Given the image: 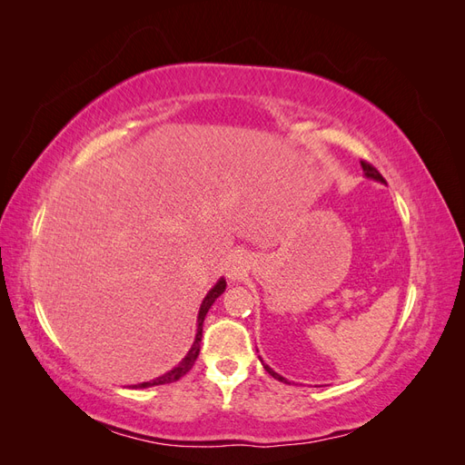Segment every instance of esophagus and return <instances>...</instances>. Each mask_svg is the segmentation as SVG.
<instances>
[{
    "mask_svg": "<svg viewBox=\"0 0 465 465\" xmlns=\"http://www.w3.org/2000/svg\"><path fill=\"white\" fill-rule=\"evenodd\" d=\"M241 272H242V262H241V258L234 256L231 265H229V275L236 277V275H241Z\"/></svg>",
    "mask_w": 465,
    "mask_h": 465,
    "instance_id": "1",
    "label": "esophagus"
}]
</instances>
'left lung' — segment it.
I'll use <instances>...</instances> for the list:
<instances>
[{
	"instance_id": "obj_1",
	"label": "left lung",
	"mask_w": 465,
	"mask_h": 465,
	"mask_svg": "<svg viewBox=\"0 0 465 465\" xmlns=\"http://www.w3.org/2000/svg\"><path fill=\"white\" fill-rule=\"evenodd\" d=\"M361 164H362V171H364V174H367L369 178H374V180H378V182H386V180H384V176L380 174V173L376 171V168H374V166H372L369 161H361ZM263 369H265L267 372H270L273 378L281 380V382H287V380H285L283 376H279L275 371H272L270 367H267V364H263Z\"/></svg>"
}]
</instances>
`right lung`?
<instances>
[{"label":"right lung","instance_id":"1","mask_svg":"<svg viewBox=\"0 0 465 465\" xmlns=\"http://www.w3.org/2000/svg\"><path fill=\"white\" fill-rule=\"evenodd\" d=\"M224 287H227V283H224V279H221L219 283L209 291V294L205 297V301L202 302V308H200V316H198V333H195V341H193V345H192V349H190V353L186 355V359L182 361L178 367H174L171 372H166V374H163L161 378H157V380H151V382H143V384H137L135 388H151V386H161V384H171V382H176V380H180L182 376H184L192 367H193V362H195V359H198V355H200V343H202V330H203V320H205V314H207V311L211 308V304L215 302V299L217 297H221V292L224 291Z\"/></svg>","mask_w":465,"mask_h":465}]
</instances>
